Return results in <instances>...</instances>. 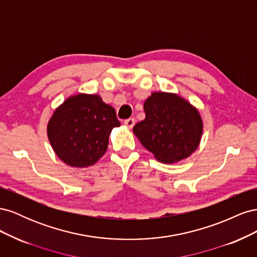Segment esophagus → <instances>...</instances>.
<instances>
[{
	"mask_svg": "<svg viewBox=\"0 0 257 257\" xmlns=\"http://www.w3.org/2000/svg\"><path fill=\"white\" fill-rule=\"evenodd\" d=\"M124 124H125V125L127 126V127H130V128H132L134 126V124H135V120L133 119V118H130V119H126L125 121H124Z\"/></svg>",
	"mask_w": 257,
	"mask_h": 257,
	"instance_id": "esophagus-1",
	"label": "esophagus"
}]
</instances>
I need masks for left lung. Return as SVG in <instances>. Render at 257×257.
<instances>
[{"label":"left lung","mask_w":257,"mask_h":257,"mask_svg":"<svg viewBox=\"0 0 257 257\" xmlns=\"http://www.w3.org/2000/svg\"><path fill=\"white\" fill-rule=\"evenodd\" d=\"M145 120L133 127L142 145L159 162L173 164L195 151L204 131L196 107L176 93L153 92L144 104Z\"/></svg>","instance_id":"left-lung-1"}]
</instances>
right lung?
Wrapping results in <instances>:
<instances>
[{
  "instance_id": "obj_1",
  "label": "right lung",
  "mask_w": 257,
  "mask_h": 257,
  "mask_svg": "<svg viewBox=\"0 0 257 257\" xmlns=\"http://www.w3.org/2000/svg\"><path fill=\"white\" fill-rule=\"evenodd\" d=\"M120 126L114 108L98 94L67 97L53 111L47 135L58 158L72 167L94 165L105 154L113 127Z\"/></svg>"
}]
</instances>
